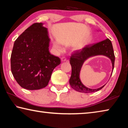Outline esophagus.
Listing matches in <instances>:
<instances>
[{"mask_svg": "<svg viewBox=\"0 0 128 128\" xmlns=\"http://www.w3.org/2000/svg\"><path fill=\"white\" fill-rule=\"evenodd\" d=\"M61 60H62V62H66V59L65 57H62V58H61Z\"/></svg>", "mask_w": 128, "mask_h": 128, "instance_id": "1", "label": "esophagus"}]
</instances>
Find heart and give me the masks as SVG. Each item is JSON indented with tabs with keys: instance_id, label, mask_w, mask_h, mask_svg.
<instances>
[{
	"instance_id": "1",
	"label": "heart",
	"mask_w": 128,
	"mask_h": 128,
	"mask_svg": "<svg viewBox=\"0 0 128 128\" xmlns=\"http://www.w3.org/2000/svg\"><path fill=\"white\" fill-rule=\"evenodd\" d=\"M55 46L56 47V48H58V50H59V51L61 50V49L60 48V47H59V45H58L57 44H55Z\"/></svg>"
}]
</instances>
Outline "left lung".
Wrapping results in <instances>:
<instances>
[{
    "label": "left lung",
    "mask_w": 128,
    "mask_h": 128,
    "mask_svg": "<svg viewBox=\"0 0 128 128\" xmlns=\"http://www.w3.org/2000/svg\"><path fill=\"white\" fill-rule=\"evenodd\" d=\"M96 55H104L109 58L112 62L113 70L115 56L111 41L109 39L107 38L98 43L86 46L81 50L76 51L73 53L69 60L72 66V74L69 80V84L73 89L82 92H92L100 90L105 86L104 85L98 88L92 89L84 86L80 79V70L84 62L88 58Z\"/></svg>",
    "instance_id": "left-lung-1"
}]
</instances>
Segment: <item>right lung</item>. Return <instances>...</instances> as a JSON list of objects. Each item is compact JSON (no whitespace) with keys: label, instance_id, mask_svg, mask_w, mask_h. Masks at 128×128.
<instances>
[{"label":"right lung","instance_id":"1","mask_svg":"<svg viewBox=\"0 0 128 128\" xmlns=\"http://www.w3.org/2000/svg\"><path fill=\"white\" fill-rule=\"evenodd\" d=\"M50 38L42 23H34L14 41L10 56L11 72L21 87L34 90L48 85L52 71L61 63L49 52Z\"/></svg>","mask_w":128,"mask_h":128}]
</instances>
